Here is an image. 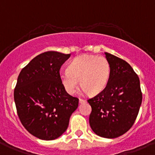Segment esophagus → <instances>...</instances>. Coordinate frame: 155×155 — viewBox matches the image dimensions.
<instances>
[{
  "label": "esophagus",
  "instance_id": "34e87169",
  "mask_svg": "<svg viewBox=\"0 0 155 155\" xmlns=\"http://www.w3.org/2000/svg\"><path fill=\"white\" fill-rule=\"evenodd\" d=\"M86 102V101L85 100V99L79 98V103H84V102Z\"/></svg>",
  "mask_w": 155,
  "mask_h": 155
}]
</instances>
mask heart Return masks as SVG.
<instances>
[{
  "label": "heart",
  "instance_id": "b5f03b06",
  "mask_svg": "<svg viewBox=\"0 0 155 155\" xmlns=\"http://www.w3.org/2000/svg\"><path fill=\"white\" fill-rule=\"evenodd\" d=\"M110 69L109 62L104 56L80 55L69 63L67 70L60 73V81L66 92L71 95L77 90L79 81L84 91L96 95L106 86Z\"/></svg>",
  "mask_w": 155,
  "mask_h": 155
}]
</instances>
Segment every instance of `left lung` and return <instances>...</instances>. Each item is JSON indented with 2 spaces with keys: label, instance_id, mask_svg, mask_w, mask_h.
I'll list each match as a JSON object with an SVG mask.
<instances>
[{
  "label": "left lung",
  "instance_id": "8db88e82",
  "mask_svg": "<svg viewBox=\"0 0 155 155\" xmlns=\"http://www.w3.org/2000/svg\"><path fill=\"white\" fill-rule=\"evenodd\" d=\"M110 75L105 89L88 102L91 128L99 136L115 138L134 125L142 101L140 80L132 67L124 60L108 53Z\"/></svg>",
  "mask_w": 155,
  "mask_h": 155
}]
</instances>
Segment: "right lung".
<instances>
[{
    "mask_svg": "<svg viewBox=\"0 0 155 155\" xmlns=\"http://www.w3.org/2000/svg\"><path fill=\"white\" fill-rule=\"evenodd\" d=\"M70 54L47 51L34 58L17 78L14 96L24 128L42 140H54L67 129L79 99L66 92L60 69Z\"/></svg>",
    "mask_w": 155,
    "mask_h": 155,
    "instance_id": "obj_1",
    "label": "right lung"
}]
</instances>
